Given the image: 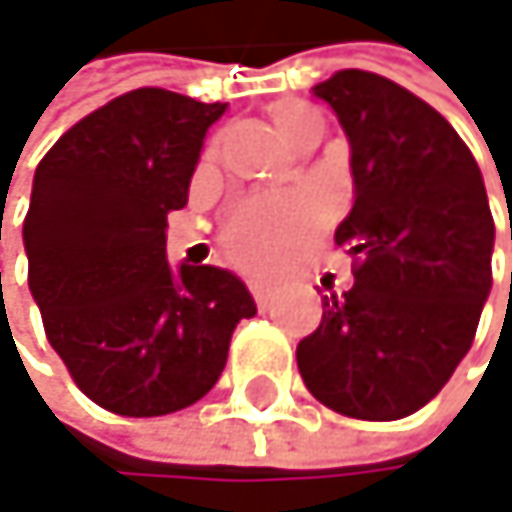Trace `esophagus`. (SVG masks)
<instances>
[{
    "label": "esophagus",
    "mask_w": 512,
    "mask_h": 512,
    "mask_svg": "<svg viewBox=\"0 0 512 512\" xmlns=\"http://www.w3.org/2000/svg\"><path fill=\"white\" fill-rule=\"evenodd\" d=\"M248 288H251V297H254V303H258V309H267V306H270V285H264V282L254 279Z\"/></svg>",
    "instance_id": "esophagus-1"
}]
</instances>
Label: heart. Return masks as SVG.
I'll return each instance as SVG.
<instances>
[{
  "mask_svg": "<svg viewBox=\"0 0 512 512\" xmlns=\"http://www.w3.org/2000/svg\"><path fill=\"white\" fill-rule=\"evenodd\" d=\"M270 121L276 133L291 145L303 148L306 142L321 139L324 118L315 105L303 99H279L270 105ZM215 157V145L206 148L203 160ZM318 203L303 194H285V197H251L239 203L221 230V242L227 258L248 270H270L279 261L309 239V233L318 227Z\"/></svg>",
  "mask_w": 512,
  "mask_h": 512,
  "instance_id": "1",
  "label": "heart"
}]
</instances>
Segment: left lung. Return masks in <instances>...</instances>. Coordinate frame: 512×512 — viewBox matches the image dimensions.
I'll list each match as a JSON object with an SVG mask.
<instances>
[{"instance_id": "obj_1", "label": "left lung", "mask_w": 512, "mask_h": 512, "mask_svg": "<svg viewBox=\"0 0 512 512\" xmlns=\"http://www.w3.org/2000/svg\"><path fill=\"white\" fill-rule=\"evenodd\" d=\"M312 93L352 145L355 206L334 239L355 285L321 297L297 367L327 410L394 422L437 397L477 334L495 248L483 172L440 112L382 75L343 69Z\"/></svg>"}]
</instances>
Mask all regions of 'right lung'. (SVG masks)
I'll use <instances>...</instances> for the list:
<instances>
[{
    "label": "right lung",
    "instance_id": "add662e5",
    "mask_svg": "<svg viewBox=\"0 0 512 512\" xmlns=\"http://www.w3.org/2000/svg\"><path fill=\"white\" fill-rule=\"evenodd\" d=\"M224 108L139 87L81 118L35 169L29 291L69 376L108 413L148 419L197 404L236 324L258 312L233 273L166 261V215L188 203Z\"/></svg>",
    "mask_w": 512,
    "mask_h": 512
}]
</instances>
